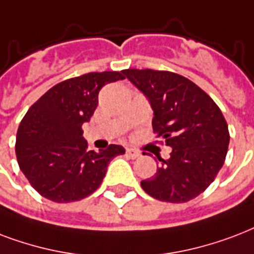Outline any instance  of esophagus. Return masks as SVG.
<instances>
[{"mask_svg":"<svg viewBox=\"0 0 254 254\" xmlns=\"http://www.w3.org/2000/svg\"><path fill=\"white\" fill-rule=\"evenodd\" d=\"M126 154H127V156L131 159H137L139 156H140V152H137L136 149H132V148L126 149Z\"/></svg>","mask_w":254,"mask_h":254,"instance_id":"esophagus-1","label":"esophagus"}]
</instances>
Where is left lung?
Returning <instances> with one entry per match:
<instances>
[{
  "label": "left lung",
  "instance_id": "obj_1",
  "mask_svg": "<svg viewBox=\"0 0 254 254\" xmlns=\"http://www.w3.org/2000/svg\"><path fill=\"white\" fill-rule=\"evenodd\" d=\"M154 110L152 128L172 152L156 174L140 183L152 197L187 202L211 186L221 170L229 131L221 110L207 92L186 76L159 70H123Z\"/></svg>",
  "mask_w": 254,
  "mask_h": 254
}]
</instances>
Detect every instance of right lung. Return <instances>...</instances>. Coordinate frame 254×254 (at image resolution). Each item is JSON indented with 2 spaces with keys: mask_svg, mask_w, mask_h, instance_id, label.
I'll return each instance as SVG.
<instances>
[{
  "mask_svg": "<svg viewBox=\"0 0 254 254\" xmlns=\"http://www.w3.org/2000/svg\"><path fill=\"white\" fill-rule=\"evenodd\" d=\"M125 79L123 71L88 72L56 84L21 121L15 155L18 166L41 196L56 202L87 197L103 182L109 163L126 152L110 144L87 151L82 125L90 121L105 84Z\"/></svg>",
  "mask_w": 254,
  "mask_h": 254,
  "instance_id": "add662e5",
  "label": "right lung"
}]
</instances>
